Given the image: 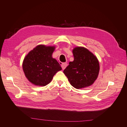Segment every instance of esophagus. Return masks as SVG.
Returning <instances> with one entry per match:
<instances>
[{
  "label": "esophagus",
  "mask_w": 127,
  "mask_h": 127,
  "mask_svg": "<svg viewBox=\"0 0 127 127\" xmlns=\"http://www.w3.org/2000/svg\"><path fill=\"white\" fill-rule=\"evenodd\" d=\"M67 66V64L66 63H63L61 64V67H62L63 69H64Z\"/></svg>",
  "instance_id": "1"
}]
</instances>
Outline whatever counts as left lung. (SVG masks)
<instances>
[{
	"mask_svg": "<svg viewBox=\"0 0 127 127\" xmlns=\"http://www.w3.org/2000/svg\"><path fill=\"white\" fill-rule=\"evenodd\" d=\"M74 60L64 70L71 85L77 89L90 86L97 78L98 61L93 53L83 47L72 50Z\"/></svg>",
	"mask_w": 127,
	"mask_h": 127,
	"instance_id": "8db88e82",
	"label": "left lung"
}]
</instances>
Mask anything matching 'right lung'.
<instances>
[{"instance_id":"right-lung-1","label":"right lung","mask_w":127,"mask_h":127,"mask_svg":"<svg viewBox=\"0 0 127 127\" xmlns=\"http://www.w3.org/2000/svg\"><path fill=\"white\" fill-rule=\"evenodd\" d=\"M55 49V47L39 45L25 57L23 69L26 78L34 85H47L62 69L59 63L52 57Z\"/></svg>"}]
</instances>
